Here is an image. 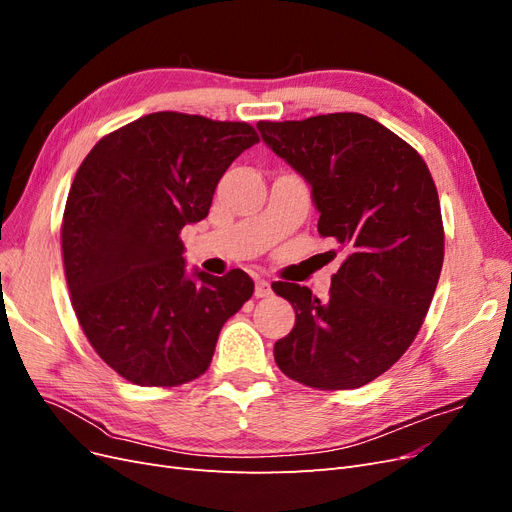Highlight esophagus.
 Listing matches in <instances>:
<instances>
[{"mask_svg":"<svg viewBox=\"0 0 512 512\" xmlns=\"http://www.w3.org/2000/svg\"><path fill=\"white\" fill-rule=\"evenodd\" d=\"M271 294V284L267 280H258L256 282V288H254V297L256 299H265Z\"/></svg>","mask_w":512,"mask_h":512,"instance_id":"esophagus-1","label":"esophagus"}]
</instances>
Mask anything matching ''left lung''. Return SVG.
Segmentation results:
<instances>
[{
	"instance_id": "8db88e82",
	"label": "left lung",
	"mask_w": 512,
	"mask_h": 512,
	"mask_svg": "<svg viewBox=\"0 0 512 512\" xmlns=\"http://www.w3.org/2000/svg\"><path fill=\"white\" fill-rule=\"evenodd\" d=\"M256 128L312 188L320 235L344 250L327 299L273 284L297 314L275 342V363L314 389H359L410 348L436 292L444 260L436 183L406 141L359 113Z\"/></svg>"
}]
</instances>
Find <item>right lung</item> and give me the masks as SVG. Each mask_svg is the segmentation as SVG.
<instances>
[{
    "instance_id": "right-lung-1",
    "label": "right lung",
    "mask_w": 512,
    "mask_h": 512,
    "mask_svg": "<svg viewBox=\"0 0 512 512\" xmlns=\"http://www.w3.org/2000/svg\"><path fill=\"white\" fill-rule=\"evenodd\" d=\"M256 143L250 123L162 111L104 136L76 170L61 224L72 307L132 384L205 374L224 322L252 297L241 269L185 271L179 232L207 218L226 168Z\"/></svg>"
}]
</instances>
